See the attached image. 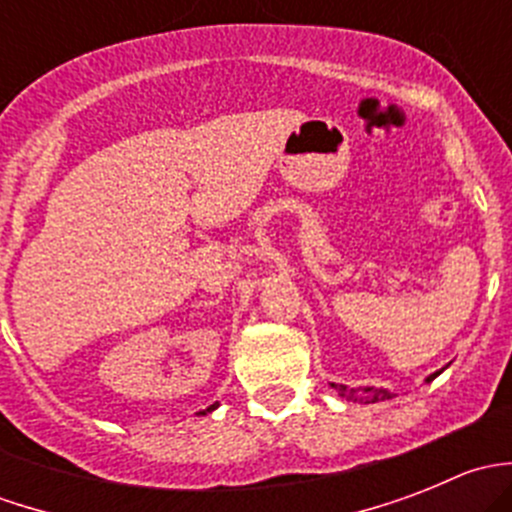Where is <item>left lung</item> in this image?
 Here are the masks:
<instances>
[{
  "label": "left lung",
  "mask_w": 512,
  "mask_h": 512,
  "mask_svg": "<svg viewBox=\"0 0 512 512\" xmlns=\"http://www.w3.org/2000/svg\"><path fill=\"white\" fill-rule=\"evenodd\" d=\"M438 374H441V371H436V374H431V376H428L426 381H433V379H436ZM332 389H337V394H339V396H347V386L332 384ZM366 391H369V396H366V404H369V401H371V404H374V401H384V399H391V394H389V391H379V389H366Z\"/></svg>",
  "instance_id": "1"
}]
</instances>
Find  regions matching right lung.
<instances>
[{
	"mask_svg": "<svg viewBox=\"0 0 512 512\" xmlns=\"http://www.w3.org/2000/svg\"><path fill=\"white\" fill-rule=\"evenodd\" d=\"M215 406H218V404H213V406H210V409H208V411H213V409H215ZM200 414H205V411H200Z\"/></svg>",
	"mask_w": 512,
	"mask_h": 512,
	"instance_id": "right-lung-1",
	"label": "right lung"
}]
</instances>
